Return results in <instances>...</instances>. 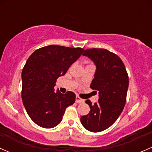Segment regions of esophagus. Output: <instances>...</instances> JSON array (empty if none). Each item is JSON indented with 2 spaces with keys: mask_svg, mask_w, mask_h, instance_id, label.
<instances>
[{
  "mask_svg": "<svg viewBox=\"0 0 152 152\" xmlns=\"http://www.w3.org/2000/svg\"><path fill=\"white\" fill-rule=\"evenodd\" d=\"M76 102L77 103H84V100H83V99H81V97H79L78 95H76Z\"/></svg>",
  "mask_w": 152,
  "mask_h": 152,
  "instance_id": "34e87169",
  "label": "esophagus"
}]
</instances>
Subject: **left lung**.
Returning a JSON list of instances; mask_svg holds the SVG:
<instances>
[{
  "mask_svg": "<svg viewBox=\"0 0 152 152\" xmlns=\"http://www.w3.org/2000/svg\"><path fill=\"white\" fill-rule=\"evenodd\" d=\"M83 55L90 58L96 65L90 88L98 91L99 100L95 104L86 100L90 111L81 116V122L90 132H101L111 127L124 109L128 75L120 57L107 49H87Z\"/></svg>",
  "mask_w": 152,
  "mask_h": 152,
  "instance_id": "1",
  "label": "left lung"
}]
</instances>
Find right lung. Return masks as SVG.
<instances>
[{"label":"right lung","instance_id":"obj_1","mask_svg":"<svg viewBox=\"0 0 152 152\" xmlns=\"http://www.w3.org/2000/svg\"><path fill=\"white\" fill-rule=\"evenodd\" d=\"M82 48L49 45L35 51L22 71V99L30 119L44 128H52L63 119L65 108L73 105L76 95L62 94L55 87L57 79L81 55Z\"/></svg>","mask_w":152,"mask_h":152}]
</instances>
